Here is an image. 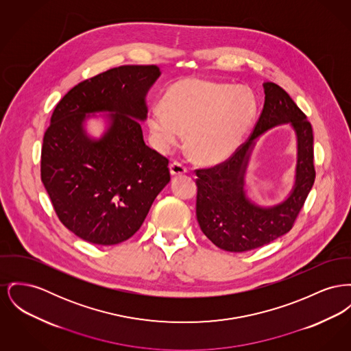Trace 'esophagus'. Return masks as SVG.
Masks as SVG:
<instances>
[{"label":"esophagus","mask_w":351,"mask_h":351,"mask_svg":"<svg viewBox=\"0 0 351 351\" xmlns=\"http://www.w3.org/2000/svg\"><path fill=\"white\" fill-rule=\"evenodd\" d=\"M169 172H171L172 176H179V175L186 173V168L182 163H179V162H172L169 165Z\"/></svg>","instance_id":"obj_1"}]
</instances>
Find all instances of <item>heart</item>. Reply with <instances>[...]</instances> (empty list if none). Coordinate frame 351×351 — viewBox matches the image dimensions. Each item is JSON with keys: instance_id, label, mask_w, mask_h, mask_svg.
I'll list each match as a JSON object with an SVG mask.
<instances>
[{"instance_id": "heart-1", "label": "heart", "mask_w": 351, "mask_h": 351, "mask_svg": "<svg viewBox=\"0 0 351 351\" xmlns=\"http://www.w3.org/2000/svg\"><path fill=\"white\" fill-rule=\"evenodd\" d=\"M162 104L148 117L152 143L168 151L186 132V151L202 165L228 159L256 115V101L247 90L203 78L173 83Z\"/></svg>"}]
</instances>
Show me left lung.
I'll return each mask as SVG.
<instances>
[{
    "label": "left lung",
    "instance_id": "1",
    "mask_svg": "<svg viewBox=\"0 0 351 351\" xmlns=\"http://www.w3.org/2000/svg\"><path fill=\"white\" fill-rule=\"evenodd\" d=\"M264 108L247 142L226 162L195 171L199 226L216 247L227 252L239 253L264 247L288 233L315 179L313 128L306 115L278 84L264 83ZM278 123H290L298 135L296 182L287 201L265 208L247 199L243 176L255 139Z\"/></svg>",
    "mask_w": 351,
    "mask_h": 351
}]
</instances>
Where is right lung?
<instances>
[{"label":"right lung","instance_id":"1","mask_svg":"<svg viewBox=\"0 0 351 351\" xmlns=\"http://www.w3.org/2000/svg\"><path fill=\"white\" fill-rule=\"evenodd\" d=\"M159 75L155 64L110 69L74 86L53 111L42 145V183L61 223L84 241L128 240L171 179L168 159L145 145L139 122ZM99 110L112 112L110 125L95 141L82 122Z\"/></svg>","mask_w":351,"mask_h":351}]
</instances>
